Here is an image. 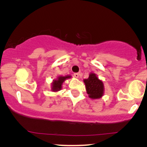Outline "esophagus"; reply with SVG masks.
<instances>
[{"label": "esophagus", "mask_w": 147, "mask_h": 147, "mask_svg": "<svg viewBox=\"0 0 147 147\" xmlns=\"http://www.w3.org/2000/svg\"><path fill=\"white\" fill-rule=\"evenodd\" d=\"M79 76H80V74H78V73L74 74V77H75V78H79Z\"/></svg>", "instance_id": "esophagus-1"}]
</instances>
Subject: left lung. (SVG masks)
<instances>
[{
  "label": "left lung",
  "mask_w": 147,
  "mask_h": 147,
  "mask_svg": "<svg viewBox=\"0 0 147 147\" xmlns=\"http://www.w3.org/2000/svg\"><path fill=\"white\" fill-rule=\"evenodd\" d=\"M86 92L91 99H99L104 96V86L103 82L97 77L96 74L90 73L89 77L84 79Z\"/></svg>",
  "instance_id": "8db88e82"
}]
</instances>
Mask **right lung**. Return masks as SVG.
I'll return each instance as SVG.
<instances>
[{
  "instance_id": "obj_1",
  "label": "right lung",
  "mask_w": 147,
  "mask_h": 147,
  "mask_svg": "<svg viewBox=\"0 0 147 147\" xmlns=\"http://www.w3.org/2000/svg\"><path fill=\"white\" fill-rule=\"evenodd\" d=\"M72 78L71 76L67 75L65 76H58L55 80H53L51 83V91L57 92L62 89V85L66 80Z\"/></svg>"
}]
</instances>
